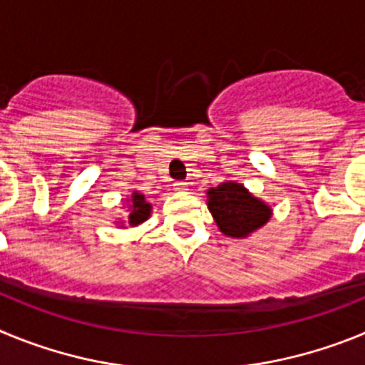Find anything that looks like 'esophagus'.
I'll list each match as a JSON object with an SVG mask.
<instances>
[{
  "label": "esophagus",
  "mask_w": 365,
  "mask_h": 365,
  "mask_svg": "<svg viewBox=\"0 0 365 365\" xmlns=\"http://www.w3.org/2000/svg\"><path fill=\"white\" fill-rule=\"evenodd\" d=\"M175 190L177 192H186L188 190V182H185V180H179V182H175Z\"/></svg>",
  "instance_id": "esophagus-1"
}]
</instances>
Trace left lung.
I'll return each instance as SVG.
<instances>
[{
    "label": "left lung",
    "mask_w": 365,
    "mask_h": 365,
    "mask_svg": "<svg viewBox=\"0 0 365 365\" xmlns=\"http://www.w3.org/2000/svg\"><path fill=\"white\" fill-rule=\"evenodd\" d=\"M208 210L219 230L230 237H247L261 228L272 215L267 202L254 197L243 185L227 180L206 192Z\"/></svg>",
    "instance_id": "left-lung-1"
}]
</instances>
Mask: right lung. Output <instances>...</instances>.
<instances>
[{
  "instance_id": "obj_1",
  "label": "right lung",
  "mask_w": 365,
  "mask_h": 365,
  "mask_svg": "<svg viewBox=\"0 0 365 365\" xmlns=\"http://www.w3.org/2000/svg\"><path fill=\"white\" fill-rule=\"evenodd\" d=\"M151 214V205L146 201L143 193L133 192L130 199V215H128V222L130 227H137L140 222L146 221Z\"/></svg>"
}]
</instances>
